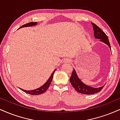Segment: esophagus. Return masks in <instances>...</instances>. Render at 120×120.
<instances>
[{"label": "esophagus", "instance_id": "obj_1", "mask_svg": "<svg viewBox=\"0 0 120 120\" xmlns=\"http://www.w3.org/2000/svg\"><path fill=\"white\" fill-rule=\"evenodd\" d=\"M71 60L69 59H65L64 60V63H70Z\"/></svg>", "mask_w": 120, "mask_h": 120}]
</instances>
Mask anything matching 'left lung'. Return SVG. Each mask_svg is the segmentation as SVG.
<instances>
[{
    "label": "left lung",
    "instance_id": "1",
    "mask_svg": "<svg viewBox=\"0 0 120 120\" xmlns=\"http://www.w3.org/2000/svg\"><path fill=\"white\" fill-rule=\"evenodd\" d=\"M91 24L93 26L94 35L95 38L96 39H100V41L108 45L110 49H111V45L109 42L108 38L105 34V33L100 29V27H99L96 25L92 22ZM70 82H71L72 86L79 93L86 95L94 94L98 93L102 90L103 87L105 85H104V86L98 88L88 86L81 81V79L78 77L76 71L74 69L72 71V74H71V78H70Z\"/></svg>",
    "mask_w": 120,
    "mask_h": 120
}]
</instances>
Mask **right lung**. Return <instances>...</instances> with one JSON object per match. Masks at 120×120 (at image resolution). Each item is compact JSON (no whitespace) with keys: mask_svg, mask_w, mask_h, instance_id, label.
I'll return each instance as SVG.
<instances>
[{"mask_svg":"<svg viewBox=\"0 0 120 120\" xmlns=\"http://www.w3.org/2000/svg\"><path fill=\"white\" fill-rule=\"evenodd\" d=\"M37 25V22H31L27 23L26 24L24 25H22V26H21L19 29L22 28V27H24L33 26H35ZM56 70V69L55 70V71L52 72V73L51 74V76L49 77V79L47 81L46 83L44 84V85H43L42 86L40 87L33 90H24V89H21V88H20V90L23 91L25 92V93L29 94H30V95H40V94H42L43 93H44L48 89H49V85H50V84L52 82V78H53V74H54L55 71Z\"/></svg>","mask_w":120,"mask_h":120,"instance_id":"obj_1","label":"right lung"}]
</instances>
